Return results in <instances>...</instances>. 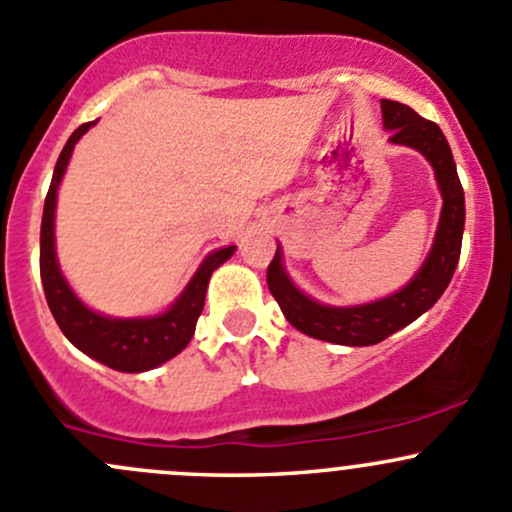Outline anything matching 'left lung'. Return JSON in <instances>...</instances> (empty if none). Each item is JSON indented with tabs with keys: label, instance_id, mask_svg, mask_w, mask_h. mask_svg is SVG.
Returning a JSON list of instances; mask_svg holds the SVG:
<instances>
[{
	"label": "left lung",
	"instance_id": "obj_1",
	"mask_svg": "<svg viewBox=\"0 0 512 512\" xmlns=\"http://www.w3.org/2000/svg\"><path fill=\"white\" fill-rule=\"evenodd\" d=\"M380 107H383V125L390 129V142L405 144L427 157L437 174L441 198H444L437 238H434L422 270L414 274L407 287L385 299L358 306H326L294 287L282 267L279 245L270 267H267V287L289 324L306 336L341 343V346H373L412 324L427 309H432L454 277L461 255V238H464V188H461L444 132L439 125L419 117L412 107L402 105V102L383 100Z\"/></svg>",
	"mask_w": 512,
	"mask_h": 512
}]
</instances>
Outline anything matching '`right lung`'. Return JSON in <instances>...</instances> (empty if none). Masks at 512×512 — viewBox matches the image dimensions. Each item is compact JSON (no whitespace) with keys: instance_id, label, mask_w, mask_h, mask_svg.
<instances>
[{"instance_id":"right-lung-1","label":"right lung","mask_w":512,"mask_h":512,"mask_svg":"<svg viewBox=\"0 0 512 512\" xmlns=\"http://www.w3.org/2000/svg\"><path fill=\"white\" fill-rule=\"evenodd\" d=\"M95 122H85L71 134L63 147L61 157L53 169L51 188L46 193L41 218V282L46 294L48 309L53 319L61 326L63 336L73 343L78 351L90 358L100 360L102 365L120 373H144L157 365L166 363L188 346L196 331V321L203 311L206 289L211 282L213 270H218L228 257H233L235 245L220 247L201 262L198 272L193 274L176 304L159 316L147 319H110L98 311L88 309L73 289L68 287L66 277L61 274L56 260V238H53V218H56V193L66 174L68 159H71L75 142L93 127Z\"/></svg>"}]
</instances>
